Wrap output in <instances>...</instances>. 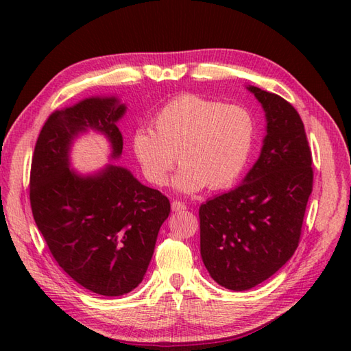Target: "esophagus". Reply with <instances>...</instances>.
Segmentation results:
<instances>
[{"instance_id": "esophagus-1", "label": "esophagus", "mask_w": 351, "mask_h": 351, "mask_svg": "<svg viewBox=\"0 0 351 351\" xmlns=\"http://www.w3.org/2000/svg\"><path fill=\"white\" fill-rule=\"evenodd\" d=\"M184 210H187V205H185L184 202H180V200H173V202H171V211L178 213V211H184Z\"/></svg>"}]
</instances>
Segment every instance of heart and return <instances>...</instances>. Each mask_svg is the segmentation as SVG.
<instances>
[{"label":"heart","instance_id":"1","mask_svg":"<svg viewBox=\"0 0 351 351\" xmlns=\"http://www.w3.org/2000/svg\"><path fill=\"white\" fill-rule=\"evenodd\" d=\"M154 131L138 128L132 151L146 180L164 185L175 164L173 187L196 193L229 187L241 176L253 151L256 119L249 108L182 93L167 101L152 119Z\"/></svg>","mask_w":351,"mask_h":351}]
</instances>
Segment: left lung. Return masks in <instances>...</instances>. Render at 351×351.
<instances>
[{
    "label": "left lung",
    "instance_id": "left-lung-1",
    "mask_svg": "<svg viewBox=\"0 0 351 351\" xmlns=\"http://www.w3.org/2000/svg\"><path fill=\"white\" fill-rule=\"evenodd\" d=\"M247 90L267 121L259 158L238 187L199 208L200 256L211 278L232 291L259 285L294 255L314 181L295 108L259 87Z\"/></svg>",
    "mask_w": 351,
    "mask_h": 351
}]
</instances>
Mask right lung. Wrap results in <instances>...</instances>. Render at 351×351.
Masks as SVG:
<instances>
[{
	"label": "right lung",
	"instance_id": "1",
	"mask_svg": "<svg viewBox=\"0 0 351 351\" xmlns=\"http://www.w3.org/2000/svg\"><path fill=\"white\" fill-rule=\"evenodd\" d=\"M126 106L117 96H92L54 111L36 141L29 202L52 256L92 293L117 297L143 280L170 202L114 162L95 173L72 169L71 149L95 131L110 143V160L121 158L117 122Z\"/></svg>",
	"mask_w": 351,
	"mask_h": 351
}]
</instances>
